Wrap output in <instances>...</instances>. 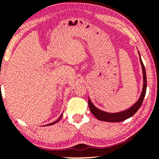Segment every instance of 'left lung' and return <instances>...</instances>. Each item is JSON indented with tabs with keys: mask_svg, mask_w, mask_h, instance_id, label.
Returning a JSON list of instances; mask_svg holds the SVG:
<instances>
[{
	"mask_svg": "<svg viewBox=\"0 0 159 159\" xmlns=\"http://www.w3.org/2000/svg\"><path fill=\"white\" fill-rule=\"evenodd\" d=\"M139 56H140V64H141V66H142V69H143V86L142 93H141L140 96L138 100V101L127 110L122 111H120V112L108 113V112H106V111H103L100 110L98 108L95 107V106L93 104L92 102H91L90 98H89L88 105H89V108H90V111L92 112V114L94 115V116L96 117L98 120L108 121V122H119V121H125L126 119H129L130 117L133 116V115L138 111L139 108H140V106L143 103V99H144L145 98V93H146L147 80H146V72H145V66L142 61V60H141L140 53H139Z\"/></svg>",
	"mask_w": 159,
	"mask_h": 159,
	"instance_id": "left-lung-1",
	"label": "left lung"
}]
</instances>
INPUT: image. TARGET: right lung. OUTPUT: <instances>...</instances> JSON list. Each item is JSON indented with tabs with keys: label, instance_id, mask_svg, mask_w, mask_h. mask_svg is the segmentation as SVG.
I'll return each mask as SVG.
<instances>
[{
	"label": "right lung",
	"instance_id": "right-lung-1",
	"mask_svg": "<svg viewBox=\"0 0 159 159\" xmlns=\"http://www.w3.org/2000/svg\"><path fill=\"white\" fill-rule=\"evenodd\" d=\"M61 116H62V114H61V116H60V117H59V118H58V120H56V121H54V122H52V123H51V124H48V125H45V126H48V125H54V124L57 123V122H58V121L60 120V119H61Z\"/></svg>",
	"mask_w": 159,
	"mask_h": 159
}]
</instances>
